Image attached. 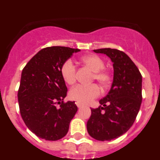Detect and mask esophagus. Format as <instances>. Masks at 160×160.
<instances>
[{
    "label": "esophagus",
    "instance_id": "obj_1",
    "mask_svg": "<svg viewBox=\"0 0 160 160\" xmlns=\"http://www.w3.org/2000/svg\"><path fill=\"white\" fill-rule=\"evenodd\" d=\"M77 106H78V108H81V107H82V105L81 103H77Z\"/></svg>",
    "mask_w": 160,
    "mask_h": 160
}]
</instances>
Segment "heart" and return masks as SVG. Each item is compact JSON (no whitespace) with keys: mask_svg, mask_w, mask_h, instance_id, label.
<instances>
[{"mask_svg":"<svg viewBox=\"0 0 160 160\" xmlns=\"http://www.w3.org/2000/svg\"><path fill=\"white\" fill-rule=\"evenodd\" d=\"M81 62L94 72L93 78L95 79L100 86L102 87H107L110 85L111 81V74L108 70L103 69L105 66V63L101 58L94 54L86 55L81 58ZM61 74L63 80L67 84L72 85L75 82L76 70L71 60H67L63 63L61 67ZM99 94L100 90L95 84L89 86L78 85L71 89L69 93V96L72 100L81 104H88Z\"/></svg>","mask_w":160,"mask_h":160,"instance_id":"b5f03b06","label":"heart"}]
</instances>
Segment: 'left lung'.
<instances>
[{"label": "left lung", "mask_w": 160, "mask_h": 160, "mask_svg": "<svg viewBox=\"0 0 160 160\" xmlns=\"http://www.w3.org/2000/svg\"><path fill=\"white\" fill-rule=\"evenodd\" d=\"M94 52L110 58L114 77L110 91L99 100L101 106L91 109L87 128L92 138L110 141L123 135L135 122L142 102V75L124 52L111 48Z\"/></svg>", "instance_id": "obj_1"}]
</instances>
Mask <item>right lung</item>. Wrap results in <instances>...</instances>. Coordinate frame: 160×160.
Wrapping results in <instances>:
<instances>
[{
    "mask_svg": "<svg viewBox=\"0 0 160 160\" xmlns=\"http://www.w3.org/2000/svg\"><path fill=\"white\" fill-rule=\"evenodd\" d=\"M78 51L65 46L44 48L22 70L18 93L20 113L27 128L39 138L58 140L69 131L78 107L74 102H63L67 87L61 67Z\"/></svg>",
    "mask_w": 160,
    "mask_h": 160,
    "instance_id": "add662e5",
    "label": "right lung"
}]
</instances>
